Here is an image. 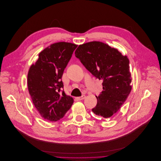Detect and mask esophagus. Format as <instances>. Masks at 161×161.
Instances as JSON below:
<instances>
[{
    "label": "esophagus",
    "mask_w": 161,
    "mask_h": 161,
    "mask_svg": "<svg viewBox=\"0 0 161 161\" xmlns=\"http://www.w3.org/2000/svg\"><path fill=\"white\" fill-rule=\"evenodd\" d=\"M85 98H86V96H85V95H82L81 96H80V97H78V99L80 100H84Z\"/></svg>",
    "instance_id": "34e87169"
}]
</instances>
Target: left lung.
I'll return each mask as SVG.
<instances>
[{"label": "left lung", "instance_id": "8db88e82", "mask_svg": "<svg viewBox=\"0 0 161 161\" xmlns=\"http://www.w3.org/2000/svg\"><path fill=\"white\" fill-rule=\"evenodd\" d=\"M85 68L96 79L102 80V92L92 111L110 118L122 107L131 90L130 61L116 49L101 42L80 45L75 52Z\"/></svg>", "mask_w": 161, "mask_h": 161}]
</instances>
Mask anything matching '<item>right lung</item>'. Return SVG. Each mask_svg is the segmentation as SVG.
Listing matches in <instances>:
<instances>
[{"label": "right lung", "mask_w": 161, "mask_h": 161, "mask_svg": "<svg viewBox=\"0 0 161 161\" xmlns=\"http://www.w3.org/2000/svg\"><path fill=\"white\" fill-rule=\"evenodd\" d=\"M77 45L61 42L41 52L36 64L28 74V88L32 102L41 117L49 121L63 118L74 100L62 89L61 80Z\"/></svg>", "instance_id": "add662e5"}]
</instances>
